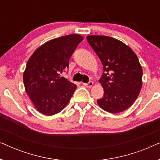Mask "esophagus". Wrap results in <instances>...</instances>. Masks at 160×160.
<instances>
[{"label":"esophagus","instance_id":"34e87169","mask_svg":"<svg viewBox=\"0 0 160 160\" xmlns=\"http://www.w3.org/2000/svg\"><path fill=\"white\" fill-rule=\"evenodd\" d=\"M84 86L87 87H91L93 85V82H89L88 83H84Z\"/></svg>","mask_w":160,"mask_h":160}]
</instances>
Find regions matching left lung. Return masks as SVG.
<instances>
[{
  "label": "left lung",
  "instance_id": "1",
  "mask_svg": "<svg viewBox=\"0 0 160 160\" xmlns=\"http://www.w3.org/2000/svg\"><path fill=\"white\" fill-rule=\"evenodd\" d=\"M87 40L103 65L99 82L103 97L98 100L101 108L120 113L132 106L142 87L143 70L138 58L130 47L106 36H88Z\"/></svg>",
  "mask_w": 160,
  "mask_h": 160
}]
</instances>
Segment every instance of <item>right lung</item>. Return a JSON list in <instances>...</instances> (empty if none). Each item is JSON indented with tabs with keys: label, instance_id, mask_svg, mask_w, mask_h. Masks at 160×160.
Masks as SVG:
<instances>
[{
	"label": "right lung",
	"instance_id": "right-lung-1",
	"mask_svg": "<svg viewBox=\"0 0 160 160\" xmlns=\"http://www.w3.org/2000/svg\"><path fill=\"white\" fill-rule=\"evenodd\" d=\"M84 38L72 34L43 43L30 57L23 74L25 89L39 112L52 116L67 106L76 85L60 76Z\"/></svg>",
	"mask_w": 160,
	"mask_h": 160
}]
</instances>
